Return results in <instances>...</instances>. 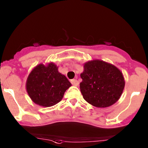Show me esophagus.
<instances>
[{"mask_svg": "<svg viewBox=\"0 0 148 148\" xmlns=\"http://www.w3.org/2000/svg\"><path fill=\"white\" fill-rule=\"evenodd\" d=\"M71 84L74 85V86H78L79 85V82L77 80V79H72V80H71Z\"/></svg>", "mask_w": 148, "mask_h": 148, "instance_id": "esophagus-1", "label": "esophagus"}]
</instances>
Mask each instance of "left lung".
Segmentation results:
<instances>
[{
    "label": "left lung",
    "mask_w": 148,
    "mask_h": 148,
    "mask_svg": "<svg viewBox=\"0 0 148 148\" xmlns=\"http://www.w3.org/2000/svg\"><path fill=\"white\" fill-rule=\"evenodd\" d=\"M80 90L88 103L98 108L112 106L121 97L125 86L122 72L111 64L95 60L84 64Z\"/></svg>",
    "instance_id": "obj_1"
}]
</instances>
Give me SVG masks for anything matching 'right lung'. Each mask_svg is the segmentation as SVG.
I'll return each instance as SVG.
<instances>
[{
    "instance_id": "1",
    "label": "right lung",
    "mask_w": 148,
    "mask_h": 148,
    "mask_svg": "<svg viewBox=\"0 0 148 148\" xmlns=\"http://www.w3.org/2000/svg\"><path fill=\"white\" fill-rule=\"evenodd\" d=\"M71 86L64 75L58 71L55 64H40L29 73L26 82V90L35 103L50 107L59 103L66 89Z\"/></svg>"
}]
</instances>
